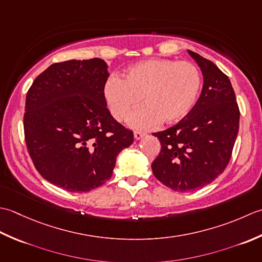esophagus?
Returning <instances> with one entry per match:
<instances>
[{
	"instance_id": "esophagus-1",
	"label": "esophagus",
	"mask_w": 262,
	"mask_h": 262,
	"mask_svg": "<svg viewBox=\"0 0 262 262\" xmlns=\"http://www.w3.org/2000/svg\"><path fill=\"white\" fill-rule=\"evenodd\" d=\"M143 136H145V133H142V132L136 131L135 133H133V137H135L136 140H140V139H141Z\"/></svg>"
}]
</instances>
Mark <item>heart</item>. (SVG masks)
Masks as SVG:
<instances>
[{
	"instance_id": "1",
	"label": "heart",
	"mask_w": 262,
	"mask_h": 262,
	"mask_svg": "<svg viewBox=\"0 0 262 262\" xmlns=\"http://www.w3.org/2000/svg\"><path fill=\"white\" fill-rule=\"evenodd\" d=\"M200 72L190 62L152 58L126 69L123 78H111L105 84V98L117 121L140 103L127 116L126 123L146 130L164 123H175L189 114L199 95Z\"/></svg>"
}]
</instances>
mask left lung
Wrapping results in <instances>:
<instances>
[{"label": "left lung", "instance_id": "obj_1", "mask_svg": "<svg viewBox=\"0 0 262 262\" xmlns=\"http://www.w3.org/2000/svg\"><path fill=\"white\" fill-rule=\"evenodd\" d=\"M188 53L204 77L200 97L178 124L154 133L162 149L151 164L159 182L179 192L204 188L223 173L231 159L239 123L228 77L198 53Z\"/></svg>", "mask_w": 262, "mask_h": 262}]
</instances>
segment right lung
Listing matches in <instances>:
<instances>
[{
	"instance_id": "add662e5",
	"label": "right lung",
	"mask_w": 262,
	"mask_h": 262,
	"mask_svg": "<svg viewBox=\"0 0 262 262\" xmlns=\"http://www.w3.org/2000/svg\"><path fill=\"white\" fill-rule=\"evenodd\" d=\"M110 76L101 58L52 64L27 93L26 145L45 180L70 192L107 181L132 131L111 115L104 96Z\"/></svg>"
}]
</instances>
